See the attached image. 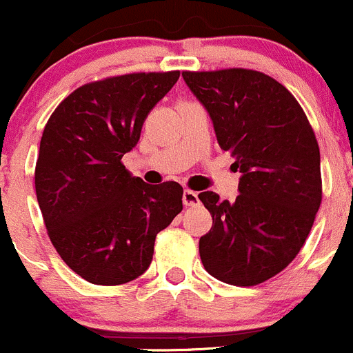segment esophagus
<instances>
[{
    "label": "esophagus",
    "mask_w": 353,
    "mask_h": 353,
    "mask_svg": "<svg viewBox=\"0 0 353 353\" xmlns=\"http://www.w3.org/2000/svg\"><path fill=\"white\" fill-rule=\"evenodd\" d=\"M183 203H184V206H196L199 203L198 193H194V191H191V190H186L183 193Z\"/></svg>",
    "instance_id": "esophagus-1"
}]
</instances>
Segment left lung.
<instances>
[{
  "instance_id": "obj_1",
  "label": "left lung",
  "mask_w": 353,
  "mask_h": 353,
  "mask_svg": "<svg viewBox=\"0 0 353 353\" xmlns=\"http://www.w3.org/2000/svg\"><path fill=\"white\" fill-rule=\"evenodd\" d=\"M183 78L243 174L236 201L198 194L213 219L199 239L201 263L220 282L258 285L287 268L311 232L323 198L318 140L294 95L261 71H183Z\"/></svg>"
}]
</instances>
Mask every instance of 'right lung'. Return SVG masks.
<instances>
[{
  "mask_svg": "<svg viewBox=\"0 0 353 353\" xmlns=\"http://www.w3.org/2000/svg\"><path fill=\"white\" fill-rule=\"evenodd\" d=\"M179 71L90 81L54 109L35 163V194L63 261L95 285H121L147 272L155 237L183 210L174 181L150 186L121 159L140 140Z\"/></svg>",
  "mask_w": 353,
  "mask_h": 353,
  "instance_id": "right-lung-1",
  "label": "right lung"
}]
</instances>
